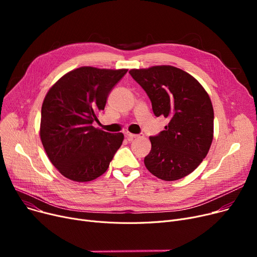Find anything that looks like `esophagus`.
<instances>
[{
  "instance_id": "esophagus-1",
  "label": "esophagus",
  "mask_w": 257,
  "mask_h": 257,
  "mask_svg": "<svg viewBox=\"0 0 257 257\" xmlns=\"http://www.w3.org/2000/svg\"><path fill=\"white\" fill-rule=\"evenodd\" d=\"M126 138H127V140L129 141V142H131V141H133L134 139H137V138H141V137H143V134H133V133H130V132H126Z\"/></svg>"
}]
</instances>
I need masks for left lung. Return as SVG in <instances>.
I'll list each match as a JSON object with an SVG mask.
<instances>
[{"label":"left lung","instance_id":"1","mask_svg":"<svg viewBox=\"0 0 257 257\" xmlns=\"http://www.w3.org/2000/svg\"><path fill=\"white\" fill-rule=\"evenodd\" d=\"M129 74L148 94L154 114L169 119L164 131L150 137L146 168L166 181L185 177L206 157L212 142L213 108L208 93L193 76L172 65Z\"/></svg>","mask_w":257,"mask_h":257}]
</instances>
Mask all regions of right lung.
I'll use <instances>...</instances> for the list:
<instances>
[{
  "label": "right lung",
  "instance_id": "obj_1",
  "mask_svg": "<svg viewBox=\"0 0 257 257\" xmlns=\"http://www.w3.org/2000/svg\"><path fill=\"white\" fill-rule=\"evenodd\" d=\"M128 70L82 66L62 76L42 106L40 140L53 166L77 182L103 175L123 143V133L92 126L112 88Z\"/></svg>",
  "mask_w": 257,
  "mask_h": 257
}]
</instances>
